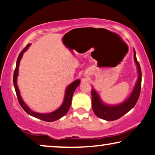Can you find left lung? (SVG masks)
<instances>
[{
  "label": "left lung",
  "mask_w": 155,
  "mask_h": 155,
  "mask_svg": "<svg viewBox=\"0 0 155 155\" xmlns=\"http://www.w3.org/2000/svg\"><path fill=\"white\" fill-rule=\"evenodd\" d=\"M134 51V61L137 69V79L134 86L131 94L128 98L125 99L124 101L117 105H110L104 103L101 97L99 96L98 92L92 88L91 89V99H92V108L97 117L104 119L107 121H113L120 118L129 112L134 106H135L138 98H139L140 89H141L142 81V72L140 66L137 60L135 49Z\"/></svg>",
  "instance_id": "obj_1"
}]
</instances>
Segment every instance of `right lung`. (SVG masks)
Returning a JSON list of instances; mask_svg holds the SVG:
<instances>
[{
	"mask_svg": "<svg viewBox=\"0 0 155 155\" xmlns=\"http://www.w3.org/2000/svg\"><path fill=\"white\" fill-rule=\"evenodd\" d=\"M30 45L31 44H28L27 45L25 48L20 53L19 56L18 57L17 63H16V67L13 74L14 87H15L18 101H19L20 106H21L22 108L24 109V110L28 114L31 115V116H33L35 117H37V118L42 120L47 121V122H53V121L57 120L60 119L61 117L64 116V115L67 113L68 111H69V108L71 104V99H72V96H73L74 92L75 91L76 88H77L78 86L79 85L81 81H80V79H76L67 86L65 91L64 98L62 104H61V106L57 108V110H55L54 111H52V112L51 113H37V112H35V111H33L32 110H31V109L27 106L25 103L24 102V101L22 100V97L20 96V90L19 88H18V86L17 84V79L18 76V69H19L20 61L21 60L22 56H23V54L28 50V49L29 48V47H30Z\"/></svg>",
	"mask_w": 155,
	"mask_h": 155,
	"instance_id": "1",
	"label": "right lung"
}]
</instances>
